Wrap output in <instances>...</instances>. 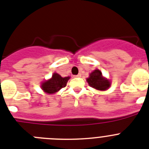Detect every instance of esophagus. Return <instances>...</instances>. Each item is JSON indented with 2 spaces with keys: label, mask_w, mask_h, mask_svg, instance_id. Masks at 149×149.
Returning <instances> with one entry per match:
<instances>
[{
  "label": "esophagus",
  "mask_w": 149,
  "mask_h": 149,
  "mask_svg": "<svg viewBox=\"0 0 149 149\" xmlns=\"http://www.w3.org/2000/svg\"><path fill=\"white\" fill-rule=\"evenodd\" d=\"M81 77V74H77V75L74 76V77Z\"/></svg>",
  "instance_id": "34e87169"
}]
</instances>
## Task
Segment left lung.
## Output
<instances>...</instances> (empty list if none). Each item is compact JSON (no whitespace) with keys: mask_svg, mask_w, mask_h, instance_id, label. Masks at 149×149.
Segmentation results:
<instances>
[{"mask_svg":"<svg viewBox=\"0 0 149 149\" xmlns=\"http://www.w3.org/2000/svg\"><path fill=\"white\" fill-rule=\"evenodd\" d=\"M87 82L90 86L98 90H106L110 86L108 80L102 77V73L99 70H95L89 74L87 78Z\"/></svg>","mask_w":149,"mask_h":149,"instance_id":"8db88e82","label":"left lung"}]
</instances>
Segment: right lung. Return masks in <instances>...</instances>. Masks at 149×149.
<instances>
[{"instance_id": "add662e5", "label": "right lung", "mask_w": 149, "mask_h": 149, "mask_svg": "<svg viewBox=\"0 0 149 149\" xmlns=\"http://www.w3.org/2000/svg\"><path fill=\"white\" fill-rule=\"evenodd\" d=\"M69 78H70L69 77H62L57 73H54L52 75V78L42 83V88L45 93H49V94L56 93L62 88L66 86V84Z\"/></svg>"}]
</instances>
